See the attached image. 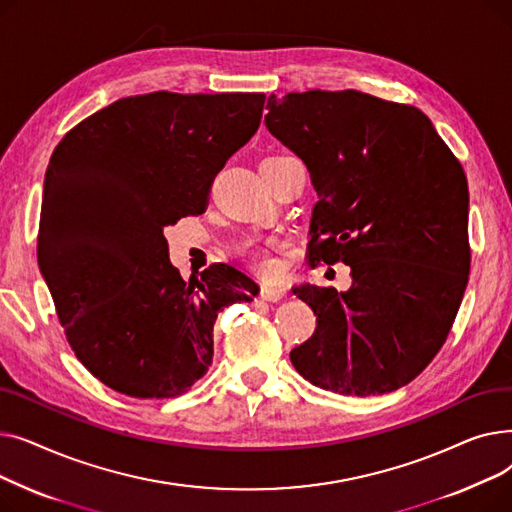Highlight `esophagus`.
Here are the masks:
<instances>
[{
  "instance_id": "1",
  "label": "esophagus",
  "mask_w": 512,
  "mask_h": 512,
  "mask_svg": "<svg viewBox=\"0 0 512 512\" xmlns=\"http://www.w3.org/2000/svg\"><path fill=\"white\" fill-rule=\"evenodd\" d=\"M284 297H286V286H282V284L265 282V284L261 286V299H263V301L276 303V301H280V299H284Z\"/></svg>"
}]
</instances>
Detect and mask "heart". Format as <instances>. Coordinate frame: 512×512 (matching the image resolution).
I'll list each match as a JSON object with an SVG mask.
<instances>
[{"label":"heart","mask_w":512,"mask_h":512,"mask_svg":"<svg viewBox=\"0 0 512 512\" xmlns=\"http://www.w3.org/2000/svg\"><path fill=\"white\" fill-rule=\"evenodd\" d=\"M245 251H247L249 259L253 261V265L259 267V270H263V272H274L276 270V263H274V259H272V255L267 249L257 247V245H249Z\"/></svg>","instance_id":"1"}]
</instances>
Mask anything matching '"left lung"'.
Listing matches in <instances>:
<instances>
[{
    "instance_id": "1",
    "label": "left lung",
    "mask_w": 512,
    "mask_h": 512,
    "mask_svg": "<svg viewBox=\"0 0 512 512\" xmlns=\"http://www.w3.org/2000/svg\"><path fill=\"white\" fill-rule=\"evenodd\" d=\"M265 126L319 197L309 263L342 261L353 276L346 292L292 288L317 315L294 369L346 396L402 388L438 355L467 288L463 166L417 107L353 89L270 95Z\"/></svg>"
}]
</instances>
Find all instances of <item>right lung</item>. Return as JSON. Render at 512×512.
<instances>
[{
	"label": "right lung",
	"mask_w": 512,
	"mask_h": 512,
	"mask_svg": "<svg viewBox=\"0 0 512 512\" xmlns=\"http://www.w3.org/2000/svg\"><path fill=\"white\" fill-rule=\"evenodd\" d=\"M263 93L157 91L114 101L53 149L37 257L76 359L132 398H174L213 359V324L259 286L209 265L184 282L164 230L205 211L259 128Z\"/></svg>",
	"instance_id": "1"
}]
</instances>
